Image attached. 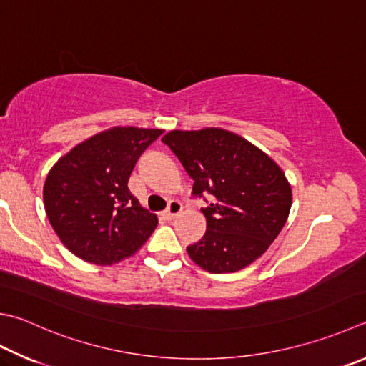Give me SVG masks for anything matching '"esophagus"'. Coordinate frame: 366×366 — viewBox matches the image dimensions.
Here are the masks:
<instances>
[{"label": "esophagus", "instance_id": "1", "mask_svg": "<svg viewBox=\"0 0 366 366\" xmlns=\"http://www.w3.org/2000/svg\"><path fill=\"white\" fill-rule=\"evenodd\" d=\"M182 210H183V207H182L180 202H178V201H170L169 205H167V209L164 210V217L167 218V219H174L175 217L180 215Z\"/></svg>", "mask_w": 366, "mask_h": 366}]
</instances>
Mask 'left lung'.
<instances>
[{
    "label": "left lung",
    "instance_id": "8db88e82",
    "mask_svg": "<svg viewBox=\"0 0 366 366\" xmlns=\"http://www.w3.org/2000/svg\"><path fill=\"white\" fill-rule=\"evenodd\" d=\"M162 142L194 180L192 194L213 196L202 209L205 236L186 248L189 258L212 274L250 266L290 213L292 186L279 164L244 137L219 127L170 130Z\"/></svg>",
    "mask_w": 366,
    "mask_h": 366
}]
</instances>
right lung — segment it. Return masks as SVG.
Returning a JSON list of instances; mask_svg holds the SVG:
<instances>
[{"label": "right lung", "mask_w": 366, "mask_h": 366, "mask_svg": "<svg viewBox=\"0 0 366 366\" xmlns=\"http://www.w3.org/2000/svg\"><path fill=\"white\" fill-rule=\"evenodd\" d=\"M162 129L116 126L68 151L46 177V215L76 257L112 266L132 257L157 226V217L127 188L140 154Z\"/></svg>", "instance_id": "obj_1"}]
</instances>
